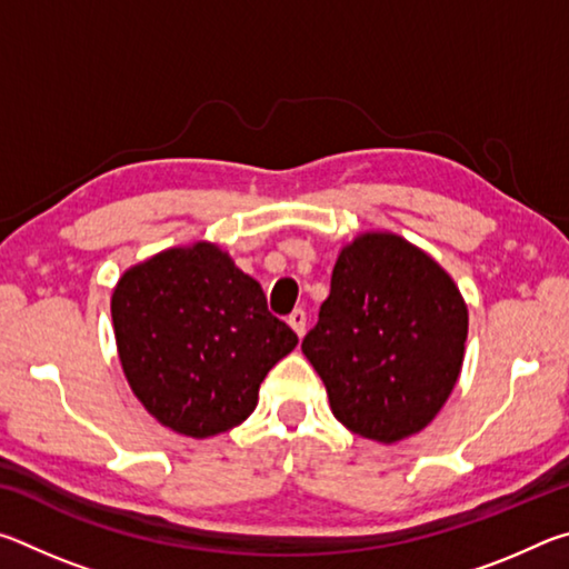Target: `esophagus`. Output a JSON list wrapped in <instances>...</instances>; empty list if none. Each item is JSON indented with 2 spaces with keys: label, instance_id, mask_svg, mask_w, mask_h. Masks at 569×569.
Instances as JSON below:
<instances>
[{
  "label": "esophagus",
  "instance_id": "1",
  "mask_svg": "<svg viewBox=\"0 0 569 569\" xmlns=\"http://www.w3.org/2000/svg\"><path fill=\"white\" fill-rule=\"evenodd\" d=\"M288 326L298 333V339L306 333V311H301V308H296V311L288 316Z\"/></svg>",
  "mask_w": 569,
  "mask_h": 569
}]
</instances>
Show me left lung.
Wrapping results in <instances>:
<instances>
[{"mask_svg": "<svg viewBox=\"0 0 569 569\" xmlns=\"http://www.w3.org/2000/svg\"><path fill=\"white\" fill-rule=\"evenodd\" d=\"M467 303L435 258L389 230L341 248L331 293L301 349L333 417L379 445L419 435L459 379Z\"/></svg>", "mask_w": 569, "mask_h": 569, "instance_id": "1", "label": "left lung"}]
</instances>
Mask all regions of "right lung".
<instances>
[{
    "label": "right lung",
    "instance_id": "right-lung-1",
    "mask_svg": "<svg viewBox=\"0 0 569 569\" xmlns=\"http://www.w3.org/2000/svg\"><path fill=\"white\" fill-rule=\"evenodd\" d=\"M110 311L132 393L162 427L192 439L243 423L266 373L298 343L268 311L261 283L208 240L128 268Z\"/></svg>",
    "mask_w": 569,
    "mask_h": 569
}]
</instances>
